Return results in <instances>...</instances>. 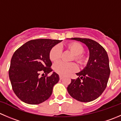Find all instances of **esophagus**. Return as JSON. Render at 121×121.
Segmentation results:
<instances>
[{"mask_svg": "<svg viewBox=\"0 0 121 121\" xmlns=\"http://www.w3.org/2000/svg\"><path fill=\"white\" fill-rule=\"evenodd\" d=\"M63 76H61V75H60V80H62V79H63Z\"/></svg>", "mask_w": 121, "mask_h": 121, "instance_id": "34e87169", "label": "esophagus"}]
</instances>
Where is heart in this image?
Masks as SVG:
<instances>
[{
	"label": "heart",
	"mask_w": 121,
	"mask_h": 121,
	"mask_svg": "<svg viewBox=\"0 0 121 121\" xmlns=\"http://www.w3.org/2000/svg\"><path fill=\"white\" fill-rule=\"evenodd\" d=\"M66 48L74 54V58L78 64H84L87 61V57L82 52L84 51V47L80 43L77 42L70 43L67 44ZM61 49L58 45H56L51 49L49 54V57L51 61H57L61 56ZM77 66L75 63H65L59 61L54 65V70L57 73L61 76H66L77 70Z\"/></svg>",
	"instance_id": "1"
}]
</instances>
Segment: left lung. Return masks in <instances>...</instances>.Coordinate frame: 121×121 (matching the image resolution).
<instances>
[{
    "label": "left lung",
    "mask_w": 121,
    "mask_h": 121,
    "mask_svg": "<svg viewBox=\"0 0 121 121\" xmlns=\"http://www.w3.org/2000/svg\"><path fill=\"white\" fill-rule=\"evenodd\" d=\"M70 39L81 42L87 47L89 58L85 68L76 73L80 77L71 79L67 91L78 101H93L101 95L107 86L111 72L108 56L104 48L95 41L89 38Z\"/></svg>",
    "instance_id": "left-lung-1"
}]
</instances>
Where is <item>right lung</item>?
I'll use <instances>...</instances> for the list:
<instances>
[{
    "label": "right lung",
    "instance_id": "add662e5",
    "mask_svg": "<svg viewBox=\"0 0 121 121\" xmlns=\"http://www.w3.org/2000/svg\"><path fill=\"white\" fill-rule=\"evenodd\" d=\"M62 40L37 39L26 43L16 50L12 57L9 76L12 89L23 102L37 105L47 100L59 76L51 68V49ZM43 72L42 77L39 74ZM45 75H44V74Z\"/></svg>",
    "mask_w": 121,
    "mask_h": 121
}]
</instances>
